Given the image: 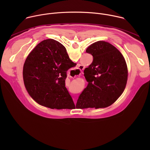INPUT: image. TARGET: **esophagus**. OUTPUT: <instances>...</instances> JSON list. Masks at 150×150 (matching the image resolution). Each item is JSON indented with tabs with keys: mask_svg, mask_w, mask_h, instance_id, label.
Wrapping results in <instances>:
<instances>
[{
	"mask_svg": "<svg viewBox=\"0 0 150 150\" xmlns=\"http://www.w3.org/2000/svg\"><path fill=\"white\" fill-rule=\"evenodd\" d=\"M84 69V67H83L82 65H79L78 67V68L74 71V74H75V76H77V75H79L81 74V72L82 71V70Z\"/></svg>",
	"mask_w": 150,
	"mask_h": 150,
	"instance_id": "34e87169",
	"label": "esophagus"
}]
</instances>
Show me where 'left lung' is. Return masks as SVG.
I'll list each match as a JSON object with an SVG mask.
<instances>
[{"label":"left lung","mask_w":150,"mask_h":150,"mask_svg":"<svg viewBox=\"0 0 150 150\" xmlns=\"http://www.w3.org/2000/svg\"><path fill=\"white\" fill-rule=\"evenodd\" d=\"M86 52L93 60L85 69L88 82L77 100V108H103L114 103L123 92L127 80V67L122 53L108 42L98 41Z\"/></svg>","instance_id":"left-lung-1"}]
</instances>
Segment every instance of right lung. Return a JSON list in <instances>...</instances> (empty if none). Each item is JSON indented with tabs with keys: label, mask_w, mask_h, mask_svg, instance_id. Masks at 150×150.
<instances>
[{
	"label": "right lung",
	"mask_w": 150,
	"mask_h": 150,
	"mask_svg": "<svg viewBox=\"0 0 150 150\" xmlns=\"http://www.w3.org/2000/svg\"><path fill=\"white\" fill-rule=\"evenodd\" d=\"M66 48L53 39L38 43L27 56L23 68L25 87L38 104L50 109L74 105L65 87L67 71L76 66Z\"/></svg>",
	"instance_id": "right-lung-1"
}]
</instances>
